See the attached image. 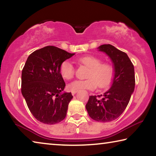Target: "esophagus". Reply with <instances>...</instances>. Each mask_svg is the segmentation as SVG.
Listing matches in <instances>:
<instances>
[{
  "instance_id": "obj_1",
  "label": "esophagus",
  "mask_w": 156,
  "mask_h": 156,
  "mask_svg": "<svg viewBox=\"0 0 156 156\" xmlns=\"http://www.w3.org/2000/svg\"><path fill=\"white\" fill-rule=\"evenodd\" d=\"M77 93V90H74V91H72V94L73 95H75V94Z\"/></svg>"
}]
</instances>
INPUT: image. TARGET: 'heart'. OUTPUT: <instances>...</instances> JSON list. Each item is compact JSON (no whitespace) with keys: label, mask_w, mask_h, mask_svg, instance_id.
<instances>
[{"label":"heart","mask_w":156,"mask_h":156,"mask_svg":"<svg viewBox=\"0 0 156 156\" xmlns=\"http://www.w3.org/2000/svg\"><path fill=\"white\" fill-rule=\"evenodd\" d=\"M78 61L89 68L88 79L71 82L68 85L70 90H95L98 85L99 88H105L111 83L113 76V69L111 65L101 63V61L99 58L93 55L84 56L79 58ZM59 72L64 80L72 79L75 73L73 63L68 60L63 61L60 66Z\"/></svg>","instance_id":"obj_1"}]
</instances>
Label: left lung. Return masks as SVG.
Here are the masks:
<instances>
[{"instance_id": "obj_1", "label": "left lung", "mask_w": 156, "mask_h": 156, "mask_svg": "<svg viewBox=\"0 0 156 156\" xmlns=\"http://www.w3.org/2000/svg\"><path fill=\"white\" fill-rule=\"evenodd\" d=\"M111 58L114 67V76L111 88L103 95L90 96L86 108L94 120L101 122L113 121L126 109L135 88L134 66L126 53L113 45L104 44L99 46Z\"/></svg>"}]
</instances>
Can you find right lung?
<instances>
[{
	"instance_id": "add662e5",
	"label": "right lung",
	"mask_w": 156,
	"mask_h": 156,
	"mask_svg": "<svg viewBox=\"0 0 156 156\" xmlns=\"http://www.w3.org/2000/svg\"><path fill=\"white\" fill-rule=\"evenodd\" d=\"M55 46L33 52L22 70L21 93L28 108L38 121L55 124L65 119L71 93H62L66 83L60 75L61 63L72 57Z\"/></svg>"
}]
</instances>
